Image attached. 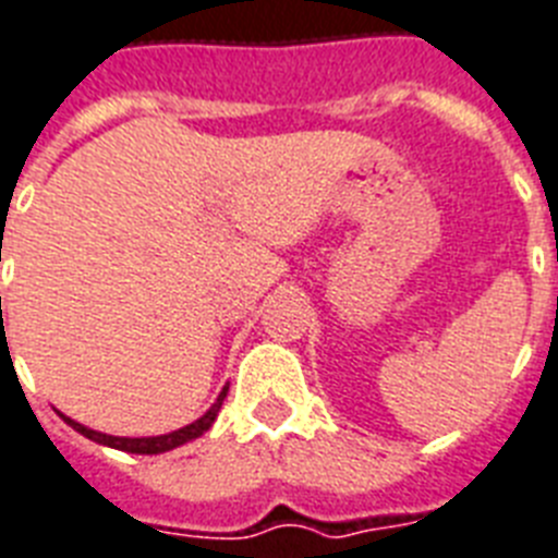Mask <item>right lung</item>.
Returning a JSON list of instances; mask_svg holds the SVG:
<instances>
[{
	"instance_id": "add662e5",
	"label": "right lung",
	"mask_w": 558,
	"mask_h": 558,
	"mask_svg": "<svg viewBox=\"0 0 558 558\" xmlns=\"http://www.w3.org/2000/svg\"><path fill=\"white\" fill-rule=\"evenodd\" d=\"M226 392H229V387L217 396V401L211 404V410L203 415V418H197L194 424H189V427L183 429H174V433H169V436H154V438H117V436H102V433H97V429H88L83 427V424H76V421L65 418L71 427L76 429V433H83L85 438H90V441L97 444H106V447H114V450H125V452H140V456H157V452H166V450H174V447H180V444L192 441V438L203 436L211 424H215L217 412H220V407H223V398Z\"/></svg>"
}]
</instances>
